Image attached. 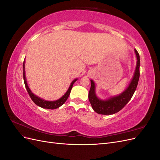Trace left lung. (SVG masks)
I'll return each mask as SVG.
<instances>
[{"mask_svg": "<svg viewBox=\"0 0 160 160\" xmlns=\"http://www.w3.org/2000/svg\"><path fill=\"white\" fill-rule=\"evenodd\" d=\"M136 55L137 62L133 76L128 88L118 95L110 97L108 99H101L96 95L95 83L91 79V88L89 92V100L92 108L98 114L112 115L118 113L132 99L134 92L137 88L139 78V55L136 49H134Z\"/></svg>", "mask_w": 160, "mask_h": 160, "instance_id": "8db88e82", "label": "left lung"}]
</instances>
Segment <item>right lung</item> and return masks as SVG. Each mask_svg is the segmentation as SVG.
I'll use <instances>...</instances> for the list:
<instances>
[{"instance_id":"1","label":"right lung","mask_w":160,"mask_h":160,"mask_svg":"<svg viewBox=\"0 0 160 160\" xmlns=\"http://www.w3.org/2000/svg\"><path fill=\"white\" fill-rule=\"evenodd\" d=\"M25 61H24L23 62V79H24V83H25V88L27 89V91L28 92V95L31 97V99L32 100V101L35 103L37 105L39 106V107L44 108V109H55L57 108H59V107L62 105H63L65 103V101H67V99H68L69 96L70 95L71 89L72 88V85H73L75 82L77 80V79H74L71 82V83L69 86V88L68 89V90L67 91L66 93L62 95L61 98H59V99L55 100V101H47L37 96L36 95L34 94L31 91V90L30 89L29 87H28V84H27V81L26 79V75H25Z\"/></svg>"}]
</instances>
